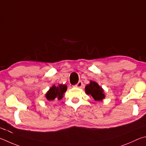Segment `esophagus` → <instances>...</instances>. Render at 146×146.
<instances>
[{"instance_id": "1", "label": "esophagus", "mask_w": 146, "mask_h": 146, "mask_svg": "<svg viewBox=\"0 0 146 146\" xmlns=\"http://www.w3.org/2000/svg\"><path fill=\"white\" fill-rule=\"evenodd\" d=\"M83 82L81 81H79L78 84H76V85H75V86H76V88H82V86H83Z\"/></svg>"}]
</instances>
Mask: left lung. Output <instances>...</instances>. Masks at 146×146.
<instances>
[{
	"label": "left lung",
	"instance_id": "left-lung-1",
	"mask_svg": "<svg viewBox=\"0 0 146 146\" xmlns=\"http://www.w3.org/2000/svg\"><path fill=\"white\" fill-rule=\"evenodd\" d=\"M85 92L87 95H90L96 101H102L105 98L104 89L98 85V83L90 81V83L85 86Z\"/></svg>",
	"mask_w": 146,
	"mask_h": 146
}]
</instances>
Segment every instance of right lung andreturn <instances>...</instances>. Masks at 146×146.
Returning <instances> with one entry per match:
<instances>
[{"label": "right lung", "instance_id": "obj_1", "mask_svg": "<svg viewBox=\"0 0 146 146\" xmlns=\"http://www.w3.org/2000/svg\"><path fill=\"white\" fill-rule=\"evenodd\" d=\"M67 90V86L62 84H58V85H52L45 94V98L48 101L53 100H61L63 98L64 93Z\"/></svg>", "mask_w": 146, "mask_h": 146}]
</instances>
